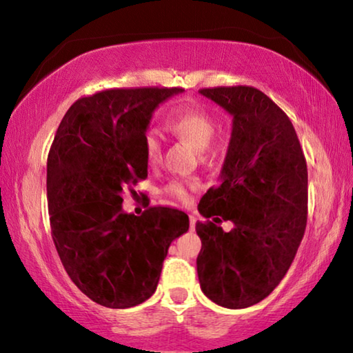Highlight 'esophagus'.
I'll use <instances>...</instances> for the list:
<instances>
[{"label":"esophagus","instance_id":"obj_1","mask_svg":"<svg viewBox=\"0 0 353 353\" xmlns=\"http://www.w3.org/2000/svg\"><path fill=\"white\" fill-rule=\"evenodd\" d=\"M194 225H196V218H194V216H190V227H191V230L194 229Z\"/></svg>","mask_w":353,"mask_h":353}]
</instances>
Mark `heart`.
Returning a JSON list of instances; mask_svg holds the SVG:
<instances>
[{
  "mask_svg": "<svg viewBox=\"0 0 353 353\" xmlns=\"http://www.w3.org/2000/svg\"><path fill=\"white\" fill-rule=\"evenodd\" d=\"M166 128L170 132L177 137L179 140L188 143L199 152V159L202 162H208L214 157L216 151L212 149L210 141L216 130V121L199 107H183L172 112L166 119ZM143 148L149 163H157L162 154V141L160 135L154 129H148L143 137ZM199 188V183L194 181H171L165 187L166 196L174 199L181 204H188L191 201V193Z\"/></svg>",
  "mask_w": 353,
  "mask_h": 353,
  "instance_id": "1",
  "label": "heart"
}]
</instances>
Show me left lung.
<instances>
[{
	"label": "left lung",
	"mask_w": 353,
	"mask_h": 353,
	"mask_svg": "<svg viewBox=\"0 0 353 353\" xmlns=\"http://www.w3.org/2000/svg\"><path fill=\"white\" fill-rule=\"evenodd\" d=\"M229 112L232 137L216 187L202 196L196 223L201 290L225 308L268 297L285 277L307 227L305 155L288 115L259 88H202ZM230 220V232L219 224Z\"/></svg>",
	"instance_id": "left-lung-1"
}]
</instances>
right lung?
<instances>
[{"mask_svg":"<svg viewBox=\"0 0 353 353\" xmlns=\"http://www.w3.org/2000/svg\"><path fill=\"white\" fill-rule=\"evenodd\" d=\"M179 87L112 88L77 99L59 126L46 166L51 236L65 271L93 302L129 308L157 288L170 244L188 214L149 207L123 212V193L148 177L143 137Z\"/></svg>","mask_w":353,"mask_h":353,"instance_id":"right-lung-1","label":"right lung"}]
</instances>
